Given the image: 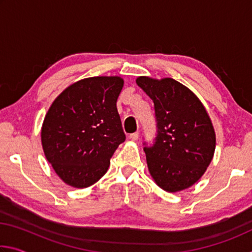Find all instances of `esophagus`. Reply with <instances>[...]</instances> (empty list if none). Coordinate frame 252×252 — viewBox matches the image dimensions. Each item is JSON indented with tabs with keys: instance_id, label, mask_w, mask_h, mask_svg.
<instances>
[{
	"instance_id": "esophagus-1",
	"label": "esophagus",
	"mask_w": 252,
	"mask_h": 252,
	"mask_svg": "<svg viewBox=\"0 0 252 252\" xmlns=\"http://www.w3.org/2000/svg\"><path fill=\"white\" fill-rule=\"evenodd\" d=\"M138 138H139V132H134V133H131L129 135V139L132 140V141H136V140H138Z\"/></svg>"
}]
</instances>
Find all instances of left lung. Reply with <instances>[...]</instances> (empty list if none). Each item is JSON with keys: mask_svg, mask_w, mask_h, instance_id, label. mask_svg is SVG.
Listing matches in <instances>:
<instances>
[{"mask_svg": "<svg viewBox=\"0 0 252 252\" xmlns=\"http://www.w3.org/2000/svg\"><path fill=\"white\" fill-rule=\"evenodd\" d=\"M136 84L155 103L157 136L143 148L151 177L161 189L177 192L194 185L213 158L216 133L194 93L171 78L139 76Z\"/></svg>", "mask_w": 252, "mask_h": 252, "instance_id": "left-lung-1", "label": "left lung"}]
</instances>
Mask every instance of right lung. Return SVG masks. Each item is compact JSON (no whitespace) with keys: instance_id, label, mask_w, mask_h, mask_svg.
Here are the masks:
<instances>
[{"instance_id":"add662e5","label":"right lung","mask_w":252,"mask_h":252,"mask_svg":"<svg viewBox=\"0 0 252 252\" xmlns=\"http://www.w3.org/2000/svg\"><path fill=\"white\" fill-rule=\"evenodd\" d=\"M120 76H93L67 87L44 118L41 141L46 159L66 185L92 186L108 171L125 142L117 100Z\"/></svg>"}]
</instances>
